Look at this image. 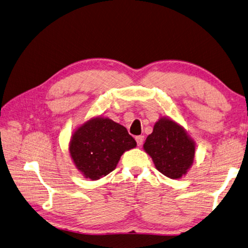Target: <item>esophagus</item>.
Returning a JSON list of instances; mask_svg holds the SVG:
<instances>
[{
    "label": "esophagus",
    "mask_w": 248,
    "mask_h": 248,
    "mask_svg": "<svg viewBox=\"0 0 248 248\" xmlns=\"http://www.w3.org/2000/svg\"><path fill=\"white\" fill-rule=\"evenodd\" d=\"M136 141H137V144L139 146H141L143 142H144V137L143 136H138L136 137Z\"/></svg>",
    "instance_id": "34e87169"
}]
</instances>
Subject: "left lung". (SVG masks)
Returning <instances> with one entry per match:
<instances>
[{
    "mask_svg": "<svg viewBox=\"0 0 248 248\" xmlns=\"http://www.w3.org/2000/svg\"><path fill=\"white\" fill-rule=\"evenodd\" d=\"M144 150L156 169L170 179H179L194 161L195 144L181 125L169 118H160L146 138Z\"/></svg>",
    "mask_w": 248,
    "mask_h": 248,
    "instance_id": "obj_1",
    "label": "left lung"
}]
</instances>
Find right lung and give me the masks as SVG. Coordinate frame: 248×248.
Masks as SVG:
<instances>
[{"label": "right lung", "mask_w": 248, "mask_h": 248, "mask_svg": "<svg viewBox=\"0 0 248 248\" xmlns=\"http://www.w3.org/2000/svg\"><path fill=\"white\" fill-rule=\"evenodd\" d=\"M136 146V140L124 125L96 117L74 132L69 153L85 178L98 180L115 170L121 155Z\"/></svg>", "instance_id": "add662e5"}]
</instances>
